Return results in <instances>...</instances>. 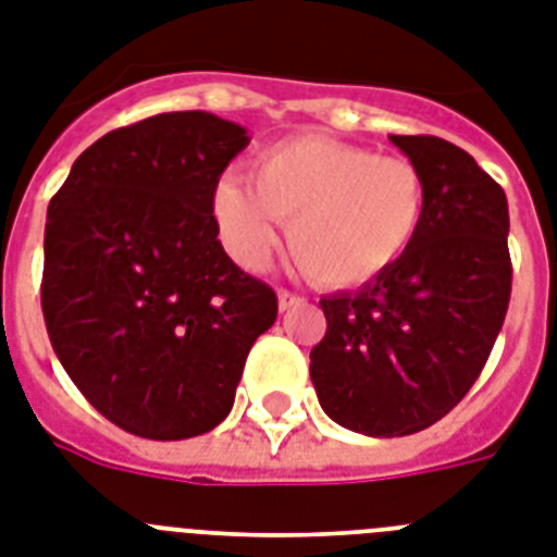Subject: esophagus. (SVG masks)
Listing matches in <instances>:
<instances>
[{"label": "esophagus", "mask_w": 557, "mask_h": 557, "mask_svg": "<svg viewBox=\"0 0 557 557\" xmlns=\"http://www.w3.org/2000/svg\"><path fill=\"white\" fill-rule=\"evenodd\" d=\"M277 302H280V311H288V308L300 306L302 297H300V294L286 292V288H280V292H277Z\"/></svg>", "instance_id": "34e87169"}]
</instances>
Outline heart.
Instances as JSON below:
<instances>
[{"instance_id": "obj_1", "label": "heart", "mask_w": 557, "mask_h": 557, "mask_svg": "<svg viewBox=\"0 0 557 557\" xmlns=\"http://www.w3.org/2000/svg\"><path fill=\"white\" fill-rule=\"evenodd\" d=\"M424 207V175L413 161L322 135L271 144L251 161V186L226 175L212 195L214 221L237 263L260 269L277 223H286L294 263L334 288L391 269L419 235Z\"/></svg>"}]
</instances>
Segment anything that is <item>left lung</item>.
<instances>
[{"mask_svg":"<svg viewBox=\"0 0 557 557\" xmlns=\"http://www.w3.org/2000/svg\"><path fill=\"white\" fill-rule=\"evenodd\" d=\"M422 170L428 207L408 251L357 292L322 297L311 382L336 424L410 436L479 380L512 288L507 195L473 156L436 135H391Z\"/></svg>","mask_w":557,"mask_h":557,"instance_id":"1","label":"left lung"}]
</instances>
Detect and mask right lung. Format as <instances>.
Segmentation results:
<instances>
[{
  "label": "right lung",
  "instance_id": "add662e5",
  "mask_svg": "<svg viewBox=\"0 0 557 557\" xmlns=\"http://www.w3.org/2000/svg\"><path fill=\"white\" fill-rule=\"evenodd\" d=\"M235 121L161 112L76 158L45 223L41 311L101 416L156 442L218 428L277 294L232 263L212 195L249 147Z\"/></svg>",
  "mask_w": 557,
  "mask_h": 557
}]
</instances>
